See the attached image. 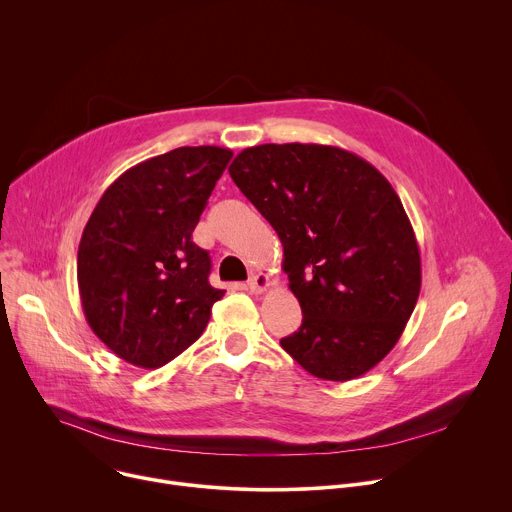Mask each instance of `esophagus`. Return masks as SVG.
<instances>
[{"instance_id": "obj_1", "label": "esophagus", "mask_w": 512, "mask_h": 512, "mask_svg": "<svg viewBox=\"0 0 512 512\" xmlns=\"http://www.w3.org/2000/svg\"><path fill=\"white\" fill-rule=\"evenodd\" d=\"M267 287H269V275H265V273H253L247 281V289L255 296L263 294Z\"/></svg>"}]
</instances>
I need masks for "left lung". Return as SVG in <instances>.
Masks as SVG:
<instances>
[{
    "label": "left lung",
    "instance_id": "obj_1",
    "mask_svg": "<svg viewBox=\"0 0 512 512\" xmlns=\"http://www.w3.org/2000/svg\"><path fill=\"white\" fill-rule=\"evenodd\" d=\"M229 174L275 229L302 306V326L281 348L324 381L371 371L401 338L421 289L417 239L389 180L320 143L255 145Z\"/></svg>",
    "mask_w": 512,
    "mask_h": 512
}]
</instances>
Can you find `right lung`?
I'll list each match as a JSON object with an SVG mask.
<instances>
[{"mask_svg": "<svg viewBox=\"0 0 512 512\" xmlns=\"http://www.w3.org/2000/svg\"><path fill=\"white\" fill-rule=\"evenodd\" d=\"M231 150L178 148L123 172L83 231L77 277L99 340L139 369H160L204 332L225 289L208 283L210 257L192 243Z\"/></svg>", "mask_w": 512, "mask_h": 512, "instance_id": "add662e5", "label": "right lung"}]
</instances>
